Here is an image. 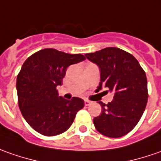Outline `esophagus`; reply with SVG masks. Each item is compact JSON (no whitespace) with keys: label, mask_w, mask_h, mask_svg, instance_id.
<instances>
[{"label":"esophagus","mask_w":161,"mask_h":161,"mask_svg":"<svg viewBox=\"0 0 161 161\" xmlns=\"http://www.w3.org/2000/svg\"><path fill=\"white\" fill-rule=\"evenodd\" d=\"M91 104H92V101H90V100H87V99H86V100H85V106H90Z\"/></svg>","instance_id":"esophagus-1"}]
</instances>
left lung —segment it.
<instances>
[{
  "label": "left lung",
  "mask_w": 161,
  "mask_h": 161,
  "mask_svg": "<svg viewBox=\"0 0 161 161\" xmlns=\"http://www.w3.org/2000/svg\"><path fill=\"white\" fill-rule=\"evenodd\" d=\"M85 56L99 67L100 82L97 90L106 87L114 93L107 105L99 101L102 111L93 119L95 128L108 137L123 136L137 124L146 107L145 72L132 54L117 47H106Z\"/></svg>",
  "instance_id": "8db88e82"
}]
</instances>
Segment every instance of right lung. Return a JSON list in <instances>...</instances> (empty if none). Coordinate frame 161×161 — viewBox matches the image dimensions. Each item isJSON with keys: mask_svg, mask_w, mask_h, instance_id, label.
Here are the masks:
<instances>
[{"mask_svg": "<svg viewBox=\"0 0 161 161\" xmlns=\"http://www.w3.org/2000/svg\"><path fill=\"white\" fill-rule=\"evenodd\" d=\"M80 53L70 54L53 48L33 53L24 62L16 77L18 106L25 121L34 130L47 136L66 131L84 100L73 97L68 100L59 96L67 68L85 61Z\"/></svg>", "mask_w": 161, "mask_h": 161, "instance_id": "obj_1", "label": "right lung"}]
</instances>
